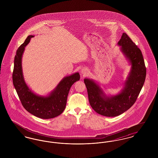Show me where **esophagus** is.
I'll use <instances>...</instances> for the list:
<instances>
[{"mask_svg":"<svg viewBox=\"0 0 158 158\" xmlns=\"http://www.w3.org/2000/svg\"><path fill=\"white\" fill-rule=\"evenodd\" d=\"M88 73H89L88 69H87L86 68H83V69H82V70H81V74L83 76L87 75Z\"/></svg>","mask_w":158,"mask_h":158,"instance_id":"1","label":"esophagus"}]
</instances>
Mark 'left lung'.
I'll return each mask as SVG.
<instances>
[{
  "label": "left lung",
  "mask_w": 158,
  "mask_h": 158,
  "mask_svg": "<svg viewBox=\"0 0 158 158\" xmlns=\"http://www.w3.org/2000/svg\"><path fill=\"white\" fill-rule=\"evenodd\" d=\"M117 45L131 65L123 87L115 95H107L96 81L85 78L89 101L92 109L105 117H116L128 110L135 102L144 83L146 69L140 50L123 32Z\"/></svg>",
  "instance_id": "obj_1"
}]
</instances>
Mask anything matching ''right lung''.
Listing matches in <instances>:
<instances>
[{
  "mask_svg": "<svg viewBox=\"0 0 158 158\" xmlns=\"http://www.w3.org/2000/svg\"><path fill=\"white\" fill-rule=\"evenodd\" d=\"M30 35L16 51L12 75L13 83L24 108L31 114L43 119L53 118L65 109L68 94L72 85L79 81L80 75L76 72L64 77L56 87L47 95H39L31 89L23 75L22 58L25 48L34 37Z\"/></svg>",
  "mask_w": 158,
  "mask_h": 158,
  "instance_id": "add662e5",
  "label": "right lung"
}]
</instances>
